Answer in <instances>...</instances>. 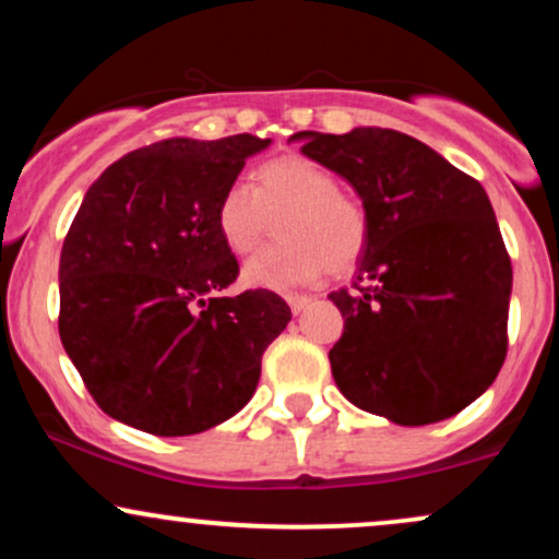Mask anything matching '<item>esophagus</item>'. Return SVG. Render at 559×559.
<instances>
[{"label":"esophagus","mask_w":559,"mask_h":559,"mask_svg":"<svg viewBox=\"0 0 559 559\" xmlns=\"http://www.w3.org/2000/svg\"><path fill=\"white\" fill-rule=\"evenodd\" d=\"M286 301H288V307H292L294 316H299L301 310H307V307H310L312 297H307V294H286Z\"/></svg>","instance_id":"34e87169"}]
</instances>
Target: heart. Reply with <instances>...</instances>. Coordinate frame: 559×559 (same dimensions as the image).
<instances>
[{"label":"heart","instance_id":"obj_1","mask_svg":"<svg viewBox=\"0 0 559 559\" xmlns=\"http://www.w3.org/2000/svg\"><path fill=\"white\" fill-rule=\"evenodd\" d=\"M284 241L243 265L254 288L312 284L325 271L346 273L368 247V213L360 199L338 189L329 168L301 155H284L254 170V186L230 183L215 210L217 234L234 254H249L278 221Z\"/></svg>","mask_w":559,"mask_h":559}]
</instances>
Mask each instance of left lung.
Returning <instances> with one entry per match:
<instances>
[{"label": "left lung", "instance_id": "left-lung-1", "mask_svg": "<svg viewBox=\"0 0 559 559\" xmlns=\"http://www.w3.org/2000/svg\"><path fill=\"white\" fill-rule=\"evenodd\" d=\"M292 141L349 181L368 213L355 288L331 294L344 318L329 352L333 381L396 426L452 418L507 355L512 265L484 186L391 128Z\"/></svg>", "mask_w": 559, "mask_h": 559}]
</instances>
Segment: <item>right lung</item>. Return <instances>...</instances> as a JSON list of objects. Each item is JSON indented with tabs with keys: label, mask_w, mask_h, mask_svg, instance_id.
<instances>
[{
	"label": "right lung",
	"mask_w": 559,
	"mask_h": 559,
	"mask_svg": "<svg viewBox=\"0 0 559 559\" xmlns=\"http://www.w3.org/2000/svg\"><path fill=\"white\" fill-rule=\"evenodd\" d=\"M271 139H168L88 186L60 254V338L88 394L155 436L202 433L252 400L292 310L239 275L215 210Z\"/></svg>",
	"instance_id": "1"
}]
</instances>
